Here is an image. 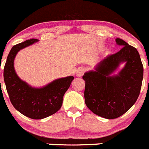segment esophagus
Segmentation results:
<instances>
[{"mask_svg": "<svg viewBox=\"0 0 149 149\" xmlns=\"http://www.w3.org/2000/svg\"><path fill=\"white\" fill-rule=\"evenodd\" d=\"M85 71H86V69L84 68H80L79 69V70H77V73H76V75H77L78 76H82L84 75V73H85Z\"/></svg>", "mask_w": 149, "mask_h": 149, "instance_id": "34e87169", "label": "esophagus"}]
</instances>
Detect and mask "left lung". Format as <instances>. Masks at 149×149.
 <instances>
[{
	"instance_id": "8db88e82",
	"label": "left lung",
	"mask_w": 149,
	"mask_h": 149,
	"mask_svg": "<svg viewBox=\"0 0 149 149\" xmlns=\"http://www.w3.org/2000/svg\"><path fill=\"white\" fill-rule=\"evenodd\" d=\"M116 42L122 48L107 56L99 63L96 71L83 76L86 106L95 114L108 119L119 117L135 104L143 76V66L138 50L120 38H116ZM123 61L126 65L120 73L110 77Z\"/></svg>"
}]
</instances>
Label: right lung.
<instances>
[{"label":"right lung","mask_w":149,"mask_h":149,"mask_svg":"<svg viewBox=\"0 0 149 149\" xmlns=\"http://www.w3.org/2000/svg\"><path fill=\"white\" fill-rule=\"evenodd\" d=\"M30 39L16 44L11 48L3 70L7 92L13 106L22 114L33 119H41L54 114L60 109L65 93L73 76L59 79L41 89H36L22 81L16 74L14 60L19 51L37 42Z\"/></svg>","instance_id":"add662e5"}]
</instances>
